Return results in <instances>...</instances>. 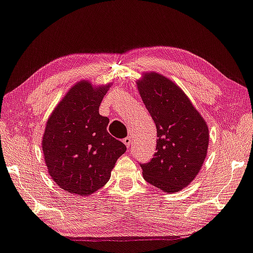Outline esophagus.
<instances>
[{
    "label": "esophagus",
    "mask_w": 253,
    "mask_h": 253,
    "mask_svg": "<svg viewBox=\"0 0 253 253\" xmlns=\"http://www.w3.org/2000/svg\"><path fill=\"white\" fill-rule=\"evenodd\" d=\"M123 143H125L126 147L130 146V145H131V137H130V136L125 137V139H123Z\"/></svg>",
    "instance_id": "obj_1"
}]
</instances>
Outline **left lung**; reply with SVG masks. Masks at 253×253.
I'll list each match as a JSON object with an SVG mask.
<instances>
[{"label": "left lung", "mask_w": 253, "mask_h": 253, "mask_svg": "<svg viewBox=\"0 0 253 253\" xmlns=\"http://www.w3.org/2000/svg\"><path fill=\"white\" fill-rule=\"evenodd\" d=\"M143 102L157 130L156 152L140 164L147 183L176 193L196 177L207 155L206 122L177 85L156 73L137 82Z\"/></svg>", "instance_id": "8db88e82"}]
</instances>
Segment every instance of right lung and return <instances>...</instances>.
<instances>
[{
    "label": "right lung",
    "instance_id": "right-lung-1",
    "mask_svg": "<svg viewBox=\"0 0 253 253\" xmlns=\"http://www.w3.org/2000/svg\"><path fill=\"white\" fill-rule=\"evenodd\" d=\"M110 84L93 88L88 82L75 84L52 111L42 136L48 173L60 188L88 196L111 176L117 160L126 151L109 134V119L99 107Z\"/></svg>",
    "mask_w": 253,
    "mask_h": 253
}]
</instances>
